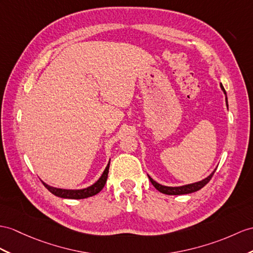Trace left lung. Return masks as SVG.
<instances>
[{
  "instance_id": "left-lung-1",
  "label": "left lung",
  "mask_w": 253,
  "mask_h": 253,
  "mask_svg": "<svg viewBox=\"0 0 253 253\" xmlns=\"http://www.w3.org/2000/svg\"><path fill=\"white\" fill-rule=\"evenodd\" d=\"M220 85H221V89L223 90L224 94L226 95V92H225V90L223 88V85L222 84H220ZM226 105H227V98H226ZM214 171H215V169L212 171L211 175H209L207 178H205V179H203L202 181L195 182V183H191V184H187V186H182V187H165V186H162V184L156 182L150 176H148V178H149V179H150L151 183L153 184V187H155L158 191H160V192H161V193L168 194V195H180V194H189V193L195 192V191H199L203 187H205L206 184L209 182V180L211 179V177L214 174Z\"/></svg>"
}]
</instances>
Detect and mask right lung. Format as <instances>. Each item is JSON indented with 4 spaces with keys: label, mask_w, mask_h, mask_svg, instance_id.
<instances>
[{
    "label": "right lung",
    "mask_w": 253,
    "mask_h": 253,
    "mask_svg": "<svg viewBox=\"0 0 253 253\" xmlns=\"http://www.w3.org/2000/svg\"><path fill=\"white\" fill-rule=\"evenodd\" d=\"M110 163V162H109ZM109 163L107 164L105 170L102 174L101 178L98 179L94 184H92L91 187H88L85 189H82V190H64V189H57L48 186V184L44 183V186L50 191L52 194H54L55 196H59V198L62 199H72V200H80V199H87L90 198V196H93L95 194H97L100 191L104 188L107 180V176H108V170H109Z\"/></svg>",
    "instance_id": "1"
}]
</instances>
